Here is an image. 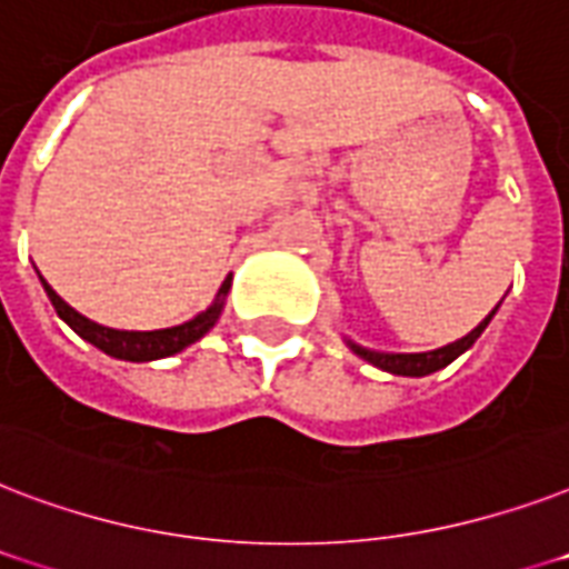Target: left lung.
Returning a JSON list of instances; mask_svg holds the SVG:
<instances>
[{"instance_id":"1","label":"left lung","mask_w":569,"mask_h":569,"mask_svg":"<svg viewBox=\"0 0 569 569\" xmlns=\"http://www.w3.org/2000/svg\"><path fill=\"white\" fill-rule=\"evenodd\" d=\"M496 311H499V306L492 308L490 315L483 317L481 323L475 326L472 332L466 335V338H460V341H453V345L448 347H439V350H430V353H377V350H368V347H359L356 341H350V338H345L347 347L353 350L359 359H365V362H371L373 368H380V371H389V373H398V377H427V373H436L442 371V368H448V365L457 359V356H463L469 347L481 338V332L490 326V320L496 317Z\"/></svg>"}]
</instances>
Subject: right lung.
Instances as JSON below:
<instances>
[{
  "label": "right lung",
  "instance_id": "right-lung-1",
  "mask_svg": "<svg viewBox=\"0 0 569 569\" xmlns=\"http://www.w3.org/2000/svg\"><path fill=\"white\" fill-rule=\"evenodd\" d=\"M43 290H47V297H50L52 308H56V315L64 320V323L73 329V332L88 341V345H94L97 350H103L106 356H112V359H124V362H157V359H166V356H174L180 350H187L189 345H196L198 338H204L210 329L216 326L219 315H222L224 308V297H228V290H231V276L222 281V288L216 293L213 306L196 315L192 320L180 326H171V329H157V332H127V329H109V326H100L94 320H88L79 311L64 302V299L56 293V290L41 279Z\"/></svg>",
  "mask_w": 569,
  "mask_h": 569
}]
</instances>
